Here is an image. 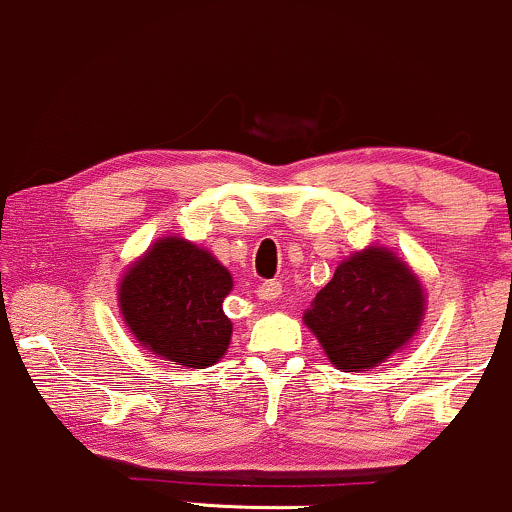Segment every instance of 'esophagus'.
Segmentation results:
<instances>
[{"instance_id":"34e87169","label":"esophagus","mask_w":512,"mask_h":512,"mask_svg":"<svg viewBox=\"0 0 512 512\" xmlns=\"http://www.w3.org/2000/svg\"><path fill=\"white\" fill-rule=\"evenodd\" d=\"M280 295H283V283H280V280H266V283L258 285V297H261V300L273 302L278 300Z\"/></svg>"}]
</instances>
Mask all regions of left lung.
<instances>
[{
  "label": "left lung",
  "instance_id": "obj_1",
  "mask_svg": "<svg viewBox=\"0 0 512 512\" xmlns=\"http://www.w3.org/2000/svg\"><path fill=\"white\" fill-rule=\"evenodd\" d=\"M421 317L423 290L416 275L394 254L370 246L336 268L304 324L338 370L358 372L404 346Z\"/></svg>",
  "mask_w": 512,
  "mask_h": 512
}]
</instances>
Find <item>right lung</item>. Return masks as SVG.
<instances>
[{"label": "right lung", "mask_w": 512, "mask_h": 512, "mask_svg": "<svg viewBox=\"0 0 512 512\" xmlns=\"http://www.w3.org/2000/svg\"><path fill=\"white\" fill-rule=\"evenodd\" d=\"M232 275L191 241L166 237L120 283V312L137 341L186 367H208L225 355L232 321L222 300Z\"/></svg>", "instance_id": "1"}]
</instances>
